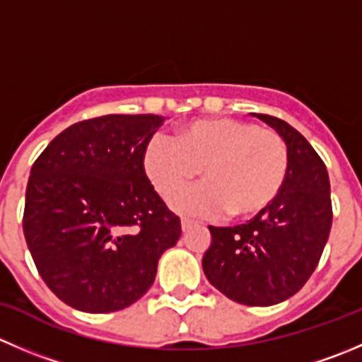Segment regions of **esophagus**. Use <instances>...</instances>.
Returning a JSON list of instances; mask_svg holds the SVG:
<instances>
[{"mask_svg":"<svg viewBox=\"0 0 362 362\" xmlns=\"http://www.w3.org/2000/svg\"><path fill=\"white\" fill-rule=\"evenodd\" d=\"M192 226H196L194 221H192V219H187V217H184V219H182V230L187 231V230H191Z\"/></svg>","mask_w":362,"mask_h":362,"instance_id":"1","label":"esophagus"}]
</instances>
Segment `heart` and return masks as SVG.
I'll use <instances>...</instances> for the list:
<instances>
[{"instance_id": "heart-1", "label": "heart", "mask_w": 362, "mask_h": 362, "mask_svg": "<svg viewBox=\"0 0 362 362\" xmlns=\"http://www.w3.org/2000/svg\"><path fill=\"white\" fill-rule=\"evenodd\" d=\"M206 182L171 198V206L198 217H252L269 209L290 171L286 141L274 129L233 118L196 120L177 139L156 134L143 152L146 178L168 198L198 177Z\"/></svg>"}]
</instances>
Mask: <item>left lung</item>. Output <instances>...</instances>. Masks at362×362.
I'll return each instance as SVG.
<instances>
[{"label": "left lung", "mask_w": 362, "mask_h": 362, "mask_svg": "<svg viewBox=\"0 0 362 362\" xmlns=\"http://www.w3.org/2000/svg\"><path fill=\"white\" fill-rule=\"evenodd\" d=\"M286 141L290 171L276 202L245 224L209 226L203 255L210 285L245 306H272L296 296L317 269L332 224L327 168L285 120L258 115Z\"/></svg>", "instance_id": "obj_1"}]
</instances>
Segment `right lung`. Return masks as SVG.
Here are the masks:
<instances>
[{"label": "right lung", "instance_id": "1", "mask_svg": "<svg viewBox=\"0 0 362 362\" xmlns=\"http://www.w3.org/2000/svg\"><path fill=\"white\" fill-rule=\"evenodd\" d=\"M159 115H106L59 132L31 166L23 230L38 274L70 308L110 313L141 299L180 219L143 170Z\"/></svg>", "mask_w": 362, "mask_h": 362}]
</instances>
